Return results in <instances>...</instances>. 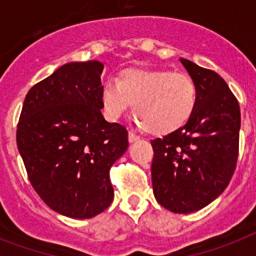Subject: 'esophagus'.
<instances>
[{
  "label": "esophagus",
  "instance_id": "obj_1",
  "mask_svg": "<svg viewBox=\"0 0 256 256\" xmlns=\"http://www.w3.org/2000/svg\"><path fill=\"white\" fill-rule=\"evenodd\" d=\"M138 140H140V136H136V134H134L132 132H128V142H130V144H132V142H136Z\"/></svg>",
  "mask_w": 256,
  "mask_h": 256
}]
</instances>
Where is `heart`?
Here are the masks:
<instances>
[{
  "instance_id": "1",
  "label": "heart",
  "mask_w": 256,
  "mask_h": 256,
  "mask_svg": "<svg viewBox=\"0 0 256 256\" xmlns=\"http://www.w3.org/2000/svg\"><path fill=\"white\" fill-rule=\"evenodd\" d=\"M198 90L190 76L168 70L126 69L116 82L104 84L100 104L108 120H116L134 104V116L148 132L164 136L191 120Z\"/></svg>"
}]
</instances>
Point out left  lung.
Segmentation results:
<instances>
[{
	"label": "left lung",
	"mask_w": 256,
	"mask_h": 256,
	"mask_svg": "<svg viewBox=\"0 0 256 256\" xmlns=\"http://www.w3.org/2000/svg\"><path fill=\"white\" fill-rule=\"evenodd\" d=\"M180 62L198 90L196 108L186 126L152 140V180L160 206L188 214L228 186L238 160L240 110L219 74L188 60Z\"/></svg>",
	"instance_id": "8db88e82"
}]
</instances>
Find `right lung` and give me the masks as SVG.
I'll use <instances>...</instances> for the list:
<instances>
[{
  "mask_svg": "<svg viewBox=\"0 0 256 256\" xmlns=\"http://www.w3.org/2000/svg\"><path fill=\"white\" fill-rule=\"evenodd\" d=\"M100 61L69 62L26 94L17 146L37 194L58 214L88 219L114 198L108 171L128 132L100 112Z\"/></svg>",
  "mask_w": 256,
  "mask_h": 256,
  "instance_id": "1",
  "label": "right lung"
}]
</instances>
